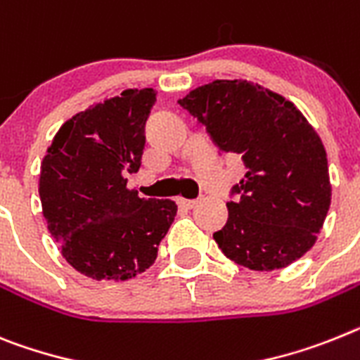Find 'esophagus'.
Here are the masks:
<instances>
[{
  "instance_id": "1",
  "label": "esophagus",
  "mask_w": 360,
  "mask_h": 360,
  "mask_svg": "<svg viewBox=\"0 0 360 360\" xmlns=\"http://www.w3.org/2000/svg\"><path fill=\"white\" fill-rule=\"evenodd\" d=\"M178 204L182 205V207H186V210H193V207L198 204V200H186V198H178Z\"/></svg>"
}]
</instances>
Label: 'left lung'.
<instances>
[{
	"instance_id": "obj_1",
	"label": "left lung",
	"mask_w": 360,
	"mask_h": 360,
	"mask_svg": "<svg viewBox=\"0 0 360 360\" xmlns=\"http://www.w3.org/2000/svg\"><path fill=\"white\" fill-rule=\"evenodd\" d=\"M178 103L224 153L248 169L227 202L226 226L213 235L227 259L253 271L299 260L317 242L331 204L326 149L297 107L248 79H214Z\"/></svg>"
}]
</instances>
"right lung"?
Returning <instances> with one entry per match:
<instances>
[{
    "label": "right lung",
    "mask_w": 360,
    "mask_h": 360,
    "mask_svg": "<svg viewBox=\"0 0 360 360\" xmlns=\"http://www.w3.org/2000/svg\"><path fill=\"white\" fill-rule=\"evenodd\" d=\"M153 89H127L61 125L39 173L49 233L63 259L94 281H129L150 268L176 217L173 200L140 198L127 173L142 165Z\"/></svg>",
    "instance_id": "right-lung-1"
}]
</instances>
